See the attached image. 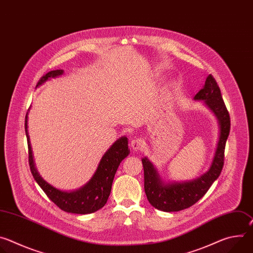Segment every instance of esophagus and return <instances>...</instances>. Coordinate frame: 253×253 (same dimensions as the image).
I'll return each instance as SVG.
<instances>
[{
	"label": "esophagus",
	"instance_id": "1",
	"mask_svg": "<svg viewBox=\"0 0 253 253\" xmlns=\"http://www.w3.org/2000/svg\"><path fill=\"white\" fill-rule=\"evenodd\" d=\"M145 141H144V139L143 138H136V139H134V140H132L131 141V147H132V149L133 150H135V151H138V150H140V149H142V147L144 146V143Z\"/></svg>",
	"mask_w": 253,
	"mask_h": 253
}]
</instances>
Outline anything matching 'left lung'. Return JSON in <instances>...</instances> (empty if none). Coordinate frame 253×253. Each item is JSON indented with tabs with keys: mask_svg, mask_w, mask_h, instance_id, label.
Here are the masks:
<instances>
[{
	"mask_svg": "<svg viewBox=\"0 0 253 253\" xmlns=\"http://www.w3.org/2000/svg\"><path fill=\"white\" fill-rule=\"evenodd\" d=\"M204 105L217 119L219 134L209 169L199 177L188 181H164L153 163L143 157L144 189L149 203L158 210L173 212L186 209L195 204L208 191L221 173L224 163V149L230 131L229 113L223 102L220 89L215 79L208 75L203 87L193 98Z\"/></svg>",
	"mask_w": 253,
	"mask_h": 253,
	"instance_id": "obj_1",
	"label": "left lung"
}]
</instances>
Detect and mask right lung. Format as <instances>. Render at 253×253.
Returning a JSON list of instances; mask_svg holds the SVG:
<instances>
[{"mask_svg": "<svg viewBox=\"0 0 253 253\" xmlns=\"http://www.w3.org/2000/svg\"><path fill=\"white\" fill-rule=\"evenodd\" d=\"M63 74L64 70L51 71L41 78L37 84V87L43 85L51 78H57ZM28 114L29 112H27L25 118V131L28 141L30 169L36 182L39 184L46 195L59 208L66 212L89 214L101 209L106 204L108 197L110 195L113 179L120 163L130 153V150L128 149L127 137L122 136L117 139L109 147V149L104 153L95 173L85 185L73 191H64L48 183L46 180L42 178L35 166L30 137L28 133Z\"/></svg>", "mask_w": 253, "mask_h": 253, "instance_id": "1", "label": "right lung"}]
</instances>
